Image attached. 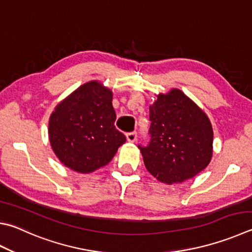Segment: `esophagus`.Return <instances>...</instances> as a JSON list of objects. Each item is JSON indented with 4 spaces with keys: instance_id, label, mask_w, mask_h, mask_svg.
Here are the masks:
<instances>
[{
    "instance_id": "esophagus-1",
    "label": "esophagus",
    "mask_w": 252,
    "mask_h": 252,
    "mask_svg": "<svg viewBox=\"0 0 252 252\" xmlns=\"http://www.w3.org/2000/svg\"><path fill=\"white\" fill-rule=\"evenodd\" d=\"M126 140H127V142H131V143L135 142L136 141V133H135V132H131V133H127L126 134Z\"/></svg>"
}]
</instances>
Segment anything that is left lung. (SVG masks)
I'll list each match as a JSON object with an SVG mask.
<instances>
[{
    "instance_id": "8db88e82",
    "label": "left lung",
    "mask_w": 252,
    "mask_h": 252,
    "mask_svg": "<svg viewBox=\"0 0 252 252\" xmlns=\"http://www.w3.org/2000/svg\"><path fill=\"white\" fill-rule=\"evenodd\" d=\"M148 146L139 145L144 165L164 184L182 183L207 167L213 158V126L202 109L182 90L158 94L150 106Z\"/></svg>"
}]
</instances>
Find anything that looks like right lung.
<instances>
[{"label":"right lung","instance_id":"add662e5","mask_svg":"<svg viewBox=\"0 0 252 252\" xmlns=\"http://www.w3.org/2000/svg\"><path fill=\"white\" fill-rule=\"evenodd\" d=\"M112 98L111 89L91 80L63 99L50 114V146L71 171L89 174L106 166L126 142L114 126Z\"/></svg>","mask_w":252,"mask_h":252}]
</instances>
